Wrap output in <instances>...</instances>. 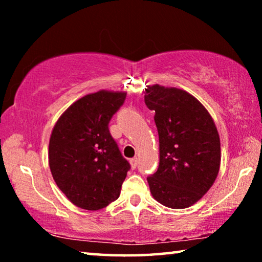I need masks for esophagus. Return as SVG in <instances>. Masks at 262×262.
<instances>
[{"instance_id": "1", "label": "esophagus", "mask_w": 262, "mask_h": 262, "mask_svg": "<svg viewBox=\"0 0 262 262\" xmlns=\"http://www.w3.org/2000/svg\"><path fill=\"white\" fill-rule=\"evenodd\" d=\"M130 165H132V167L133 168H136V166H137V163H139V161H137V158L135 157V158H132L130 159Z\"/></svg>"}]
</instances>
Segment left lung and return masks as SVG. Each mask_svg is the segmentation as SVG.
Masks as SVG:
<instances>
[{
  "label": "left lung",
  "mask_w": 262,
  "mask_h": 262,
  "mask_svg": "<svg viewBox=\"0 0 262 262\" xmlns=\"http://www.w3.org/2000/svg\"><path fill=\"white\" fill-rule=\"evenodd\" d=\"M145 105L155 111L159 137V165L149 176L154 199L172 209L200 200L220 171L221 142L210 114L188 92L148 86Z\"/></svg>",
  "instance_id": "1"
}]
</instances>
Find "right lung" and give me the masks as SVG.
<instances>
[{"instance_id": "add662e5", "label": "right lung", "mask_w": 262, "mask_h": 262, "mask_svg": "<svg viewBox=\"0 0 262 262\" xmlns=\"http://www.w3.org/2000/svg\"><path fill=\"white\" fill-rule=\"evenodd\" d=\"M126 95L101 90L84 96L53 128L48 149L52 176L70 202L82 209L98 210L117 200L130 170L108 129Z\"/></svg>"}]
</instances>
